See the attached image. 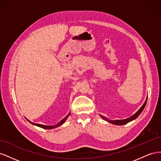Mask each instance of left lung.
Instances as JSON below:
<instances>
[{
    "label": "left lung",
    "instance_id": "obj_1",
    "mask_svg": "<svg viewBox=\"0 0 161 161\" xmlns=\"http://www.w3.org/2000/svg\"><path fill=\"white\" fill-rule=\"evenodd\" d=\"M147 99H146L144 103L142 105V106L141 107V108H140V109L136 112V113L135 114H134L133 115H131L130 118H127V119H117V120H111V119H108L107 118H105V116H103L100 115V116L101 117V118H103L104 120L108 121V122L111 123V124H115V125H124V124H128V122H130V121H132L134 119H135L136 118H137L138 115L142 113V111H143V109H144L145 106H146V104H147Z\"/></svg>",
    "mask_w": 161,
    "mask_h": 161
}]
</instances>
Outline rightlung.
Segmentation results:
<instances>
[{
    "label": "right lung",
    "instance_id": "add662e5",
    "mask_svg": "<svg viewBox=\"0 0 161 161\" xmlns=\"http://www.w3.org/2000/svg\"><path fill=\"white\" fill-rule=\"evenodd\" d=\"M70 114L69 113V115H66L64 119H62V120L60 121V122H58L57 124H56V125H42V124H35V123L31 122V121H30V120H28L27 119L28 121H30V122L31 124L37 125V126H38V127H40V128H43V129H53V128H57V127H58V126H60V125H61L62 124H64V123L65 122V121H66V120L68 117H69V116L70 115Z\"/></svg>",
    "mask_w": 161,
    "mask_h": 161
}]
</instances>
